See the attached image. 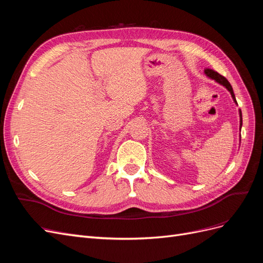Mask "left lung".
<instances>
[{"label":"left lung","instance_id":"left-lung-1","mask_svg":"<svg viewBox=\"0 0 263 263\" xmlns=\"http://www.w3.org/2000/svg\"><path fill=\"white\" fill-rule=\"evenodd\" d=\"M204 73H205V76L208 77V78H210V79H212V80H214L215 82H217L218 84H220V85H222V86H225L226 89L228 90V92L230 93V95H232V98H233V100H234V102L236 103V104H238L237 103V101H236V98H235V94H234V90H233V86L230 85V83L228 82V80L227 79L225 78V77H222V76H220L219 73H217V72H215L214 70H212V69H205L204 70ZM239 118H240V124H239V129H241V126H242V115H241V110L239 109ZM241 139V136L239 137V140Z\"/></svg>","mask_w":263,"mask_h":263}]
</instances>
